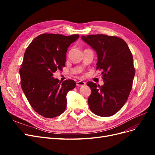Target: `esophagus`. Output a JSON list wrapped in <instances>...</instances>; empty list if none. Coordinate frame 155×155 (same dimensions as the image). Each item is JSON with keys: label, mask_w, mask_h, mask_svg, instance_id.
I'll use <instances>...</instances> for the list:
<instances>
[{"label": "esophagus", "mask_w": 155, "mask_h": 155, "mask_svg": "<svg viewBox=\"0 0 155 155\" xmlns=\"http://www.w3.org/2000/svg\"><path fill=\"white\" fill-rule=\"evenodd\" d=\"M86 85V83L85 81H77L76 83V85L77 87H82Z\"/></svg>", "instance_id": "1"}]
</instances>
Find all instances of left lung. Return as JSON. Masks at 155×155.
<instances>
[{
	"mask_svg": "<svg viewBox=\"0 0 155 155\" xmlns=\"http://www.w3.org/2000/svg\"><path fill=\"white\" fill-rule=\"evenodd\" d=\"M81 38L96 51L97 69L102 70L104 85L87 82L91 88L88 104L95 114L108 117L118 112L128 99L135 74L133 58L122 39L103 34Z\"/></svg>",
	"mask_w": 155,
	"mask_h": 155,
	"instance_id": "obj_1",
	"label": "left lung"
}]
</instances>
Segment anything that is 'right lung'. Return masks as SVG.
Here are the masks:
<instances>
[{
	"instance_id": "add662e5",
	"label": "right lung",
	"mask_w": 155,
	"mask_h": 155,
	"mask_svg": "<svg viewBox=\"0 0 155 155\" xmlns=\"http://www.w3.org/2000/svg\"><path fill=\"white\" fill-rule=\"evenodd\" d=\"M79 35H39L28 46L19 70L23 92L34 110L45 118H55L67 108V94L76 87L72 79L61 83L53 73L62 70L68 48Z\"/></svg>"
}]
</instances>
